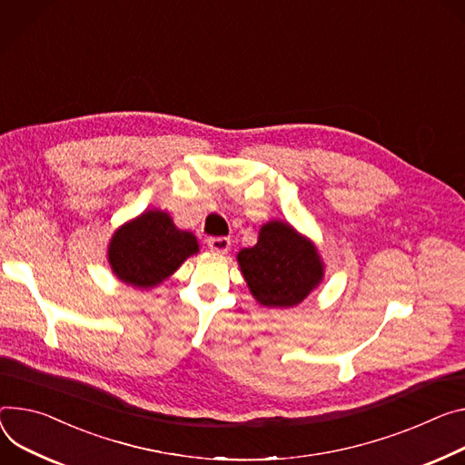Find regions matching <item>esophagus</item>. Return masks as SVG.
<instances>
[{
	"mask_svg": "<svg viewBox=\"0 0 465 465\" xmlns=\"http://www.w3.org/2000/svg\"><path fill=\"white\" fill-rule=\"evenodd\" d=\"M230 244H232L230 237H209L207 239V246L213 252H217V254H226V252L230 250Z\"/></svg>",
	"mask_w": 465,
	"mask_h": 465,
	"instance_id": "34e87169",
	"label": "esophagus"
}]
</instances>
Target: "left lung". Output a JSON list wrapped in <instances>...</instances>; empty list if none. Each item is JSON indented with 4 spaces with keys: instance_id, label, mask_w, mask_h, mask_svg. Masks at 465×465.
Here are the masks:
<instances>
[{
    "instance_id": "8db88e82",
    "label": "left lung",
    "mask_w": 465,
    "mask_h": 465,
    "mask_svg": "<svg viewBox=\"0 0 465 465\" xmlns=\"http://www.w3.org/2000/svg\"><path fill=\"white\" fill-rule=\"evenodd\" d=\"M237 262L250 292L267 308L301 304L324 276L315 244L282 221L263 224L258 242L242 248Z\"/></svg>"
}]
</instances>
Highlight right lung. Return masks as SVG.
I'll return each mask as SVG.
<instances>
[{
	"label": "right lung",
	"instance_id": "add662e5",
	"mask_svg": "<svg viewBox=\"0 0 465 465\" xmlns=\"http://www.w3.org/2000/svg\"><path fill=\"white\" fill-rule=\"evenodd\" d=\"M196 252L198 241L191 232L178 230L164 211L150 209L114 232L107 256L120 282L148 289L166 280Z\"/></svg>",
	"mask_w": 465,
	"mask_h": 465
}]
</instances>
